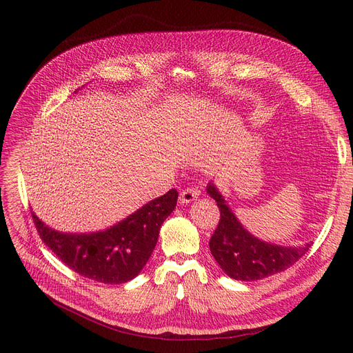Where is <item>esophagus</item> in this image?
Masks as SVG:
<instances>
[{"label": "esophagus", "mask_w": 353, "mask_h": 353, "mask_svg": "<svg viewBox=\"0 0 353 353\" xmlns=\"http://www.w3.org/2000/svg\"><path fill=\"white\" fill-rule=\"evenodd\" d=\"M199 196H200V192L196 188H188V189H184L183 192H180L179 201H180V205H188V203H192Z\"/></svg>", "instance_id": "obj_1"}]
</instances>
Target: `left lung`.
<instances>
[{
	"label": "left lung",
	"mask_w": 353,
	"mask_h": 353,
	"mask_svg": "<svg viewBox=\"0 0 353 353\" xmlns=\"http://www.w3.org/2000/svg\"><path fill=\"white\" fill-rule=\"evenodd\" d=\"M206 190L220 210V221L209 242L210 252L221 270L232 279L252 282L283 272L312 246L306 243L292 248L263 242L240 223L213 181L208 184Z\"/></svg>",
	"instance_id": "8db88e82"
}]
</instances>
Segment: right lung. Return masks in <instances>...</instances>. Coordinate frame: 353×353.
<instances>
[{
  "label": "right lung",
  "instance_id": "add662e5",
  "mask_svg": "<svg viewBox=\"0 0 353 353\" xmlns=\"http://www.w3.org/2000/svg\"><path fill=\"white\" fill-rule=\"evenodd\" d=\"M177 197V190L172 189L101 232L63 233L47 226L34 212L32 220L43 242L71 270L91 281L120 285L134 279L145 266Z\"/></svg>",
  "mask_w": 353,
  "mask_h": 353
}]
</instances>
